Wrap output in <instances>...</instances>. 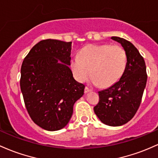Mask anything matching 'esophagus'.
Listing matches in <instances>:
<instances>
[{
  "label": "esophagus",
  "instance_id": "34e87169",
  "mask_svg": "<svg viewBox=\"0 0 158 158\" xmlns=\"http://www.w3.org/2000/svg\"><path fill=\"white\" fill-rule=\"evenodd\" d=\"M91 91H92L91 89L87 87V86H86V87H85V93H89V92H91Z\"/></svg>",
  "mask_w": 158,
  "mask_h": 158
}]
</instances>
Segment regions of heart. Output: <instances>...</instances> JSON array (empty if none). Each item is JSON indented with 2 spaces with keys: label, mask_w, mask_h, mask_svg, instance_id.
<instances>
[{
  "label": "heart",
  "mask_w": 158,
  "mask_h": 158,
  "mask_svg": "<svg viewBox=\"0 0 158 158\" xmlns=\"http://www.w3.org/2000/svg\"><path fill=\"white\" fill-rule=\"evenodd\" d=\"M127 65L125 49L118 45H89L71 61L77 81L85 82L91 73L92 83L102 87L112 86L122 77Z\"/></svg>",
  "instance_id": "b5f03b06"
}]
</instances>
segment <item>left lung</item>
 I'll list each match as a JSON object with an SVG mask.
<instances>
[{
    "mask_svg": "<svg viewBox=\"0 0 158 158\" xmlns=\"http://www.w3.org/2000/svg\"><path fill=\"white\" fill-rule=\"evenodd\" d=\"M111 39L125 49L126 68L117 82L98 92L99 102L94 112L102 123L116 127L126 124L135 115L146 88L147 74L144 59L135 46L120 37Z\"/></svg>",
    "mask_w": 158,
    "mask_h": 158,
    "instance_id": "left-lung-1",
    "label": "left lung"
}]
</instances>
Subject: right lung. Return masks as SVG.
<instances>
[{
  "instance_id": "right-lung-1",
  "label": "right lung",
  "mask_w": 158,
  "mask_h": 158,
  "mask_svg": "<svg viewBox=\"0 0 158 158\" xmlns=\"http://www.w3.org/2000/svg\"><path fill=\"white\" fill-rule=\"evenodd\" d=\"M72 42L42 40L24 58L20 86L27 110L34 123L49 131L63 128L70 121L74 103L85 86L73 77Z\"/></svg>"
}]
</instances>
